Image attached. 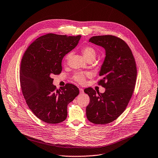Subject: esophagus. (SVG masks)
Here are the masks:
<instances>
[{"label": "esophagus", "instance_id": "1", "mask_svg": "<svg viewBox=\"0 0 158 158\" xmlns=\"http://www.w3.org/2000/svg\"><path fill=\"white\" fill-rule=\"evenodd\" d=\"M79 91H80L81 94H83L84 93V89H82V88H80L79 89Z\"/></svg>", "mask_w": 158, "mask_h": 158}]
</instances>
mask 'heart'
Returning <instances> with one entry per match:
<instances>
[{
    "mask_svg": "<svg viewBox=\"0 0 158 158\" xmlns=\"http://www.w3.org/2000/svg\"><path fill=\"white\" fill-rule=\"evenodd\" d=\"M81 52L84 56V57L86 59V60H89L90 59H94L96 57V49L91 46H84L82 49ZM72 55L71 52L67 53L65 56L64 57V62H67L70 59L71 56ZM90 74L89 73H76L73 77V79L74 81L77 82V83L80 84H83L85 82L86 77H89Z\"/></svg>",
    "mask_w": 158,
    "mask_h": 158,
    "instance_id": "obj_1",
    "label": "heart"
}]
</instances>
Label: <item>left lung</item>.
Instances as JSON below:
<instances>
[{"mask_svg":"<svg viewBox=\"0 0 158 158\" xmlns=\"http://www.w3.org/2000/svg\"><path fill=\"white\" fill-rule=\"evenodd\" d=\"M89 42L106 50L98 82L106 91L99 93L92 87L84 89L90 98L86 116L92 123L106 124L115 121L128 105L136 81V63L128 45L117 36H93Z\"/></svg>","mask_w":158,"mask_h":158,"instance_id":"left-lung-1","label":"left lung"}]
</instances>
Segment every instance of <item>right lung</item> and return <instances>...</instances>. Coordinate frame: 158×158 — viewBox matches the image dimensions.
Instances as JSON below:
<instances>
[{"instance_id":"right-lung-1","label":"right lung","mask_w":158,"mask_h":158,"mask_svg":"<svg viewBox=\"0 0 158 158\" xmlns=\"http://www.w3.org/2000/svg\"><path fill=\"white\" fill-rule=\"evenodd\" d=\"M81 35L48 34L34 40L25 51L20 68L22 94L29 108L41 121L49 124L63 122L67 104L79 94V89L66 84L57 90L52 76L62 72V60L78 44Z\"/></svg>"}]
</instances>
